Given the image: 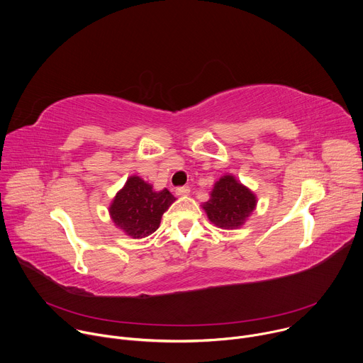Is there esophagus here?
Returning a JSON list of instances; mask_svg holds the SVG:
<instances>
[{"label": "esophagus", "mask_w": 363, "mask_h": 363, "mask_svg": "<svg viewBox=\"0 0 363 363\" xmlns=\"http://www.w3.org/2000/svg\"><path fill=\"white\" fill-rule=\"evenodd\" d=\"M175 194H177L178 196H185V195L189 194V186H178V188L175 189Z\"/></svg>", "instance_id": "obj_1"}]
</instances>
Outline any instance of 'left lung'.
I'll return each mask as SVG.
<instances>
[{"mask_svg": "<svg viewBox=\"0 0 363 363\" xmlns=\"http://www.w3.org/2000/svg\"><path fill=\"white\" fill-rule=\"evenodd\" d=\"M201 206L216 227L238 230L255 210L257 196L233 174H225L214 184L210 199Z\"/></svg>", "mask_w": 363, "mask_h": 363, "instance_id": "8db88e82", "label": "left lung"}]
</instances>
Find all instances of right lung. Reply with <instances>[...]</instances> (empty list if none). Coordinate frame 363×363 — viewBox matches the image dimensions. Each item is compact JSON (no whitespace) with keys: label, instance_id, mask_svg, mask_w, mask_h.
Here are the masks:
<instances>
[{"label":"right lung","instance_id":"add662e5","mask_svg":"<svg viewBox=\"0 0 363 363\" xmlns=\"http://www.w3.org/2000/svg\"><path fill=\"white\" fill-rule=\"evenodd\" d=\"M175 199L167 188L155 191L140 177L132 175L112 199L109 214L116 228L126 235L145 238L160 228L164 213Z\"/></svg>","mask_w":363,"mask_h":363}]
</instances>
